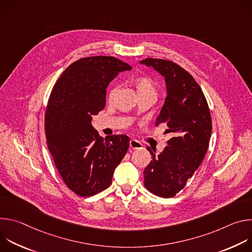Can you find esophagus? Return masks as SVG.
<instances>
[{
	"label": "esophagus",
	"mask_w": 252,
	"mask_h": 252,
	"mask_svg": "<svg viewBox=\"0 0 252 252\" xmlns=\"http://www.w3.org/2000/svg\"><path fill=\"white\" fill-rule=\"evenodd\" d=\"M129 148L132 150H140V149H142V145H141V142H139L136 139H130Z\"/></svg>",
	"instance_id": "34e87169"
}]
</instances>
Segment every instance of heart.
I'll return each mask as SVG.
<instances>
[{
  "label": "heart",
  "mask_w": 252,
  "mask_h": 252,
  "mask_svg": "<svg viewBox=\"0 0 252 252\" xmlns=\"http://www.w3.org/2000/svg\"><path fill=\"white\" fill-rule=\"evenodd\" d=\"M133 85L135 87V90L137 92V94L139 97L141 96H151L154 98H157L158 95V86L156 82L150 78V77H138L134 79ZM118 87L113 86L107 93V99L112 101L115 98V95L117 94Z\"/></svg>",
  "instance_id": "b5f03b06"
}]
</instances>
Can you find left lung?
<instances>
[{"mask_svg":"<svg viewBox=\"0 0 252 252\" xmlns=\"http://www.w3.org/2000/svg\"><path fill=\"white\" fill-rule=\"evenodd\" d=\"M165 79L167 94L156 125L165 124L172 137L143 170V185L152 193L169 198L181 191L202 162L211 135L210 111L199 85L177 63L161 59L140 61Z\"/></svg>","mask_w":252,"mask_h":252,"instance_id":"1","label":"left lung"}]
</instances>
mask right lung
Returning <instances> with one entry per match:
<instances>
[{"instance_id": "add662e5", "label": "right lung", "mask_w": 252, "mask_h": 252, "mask_svg": "<svg viewBox=\"0 0 252 252\" xmlns=\"http://www.w3.org/2000/svg\"><path fill=\"white\" fill-rule=\"evenodd\" d=\"M126 63L106 56L83 58L69 64L56 82L47 104V145L65 186L80 196L94 195L112 185L114 171L126 156L129 138H102L92 117L105 105V89Z\"/></svg>"}]
</instances>
